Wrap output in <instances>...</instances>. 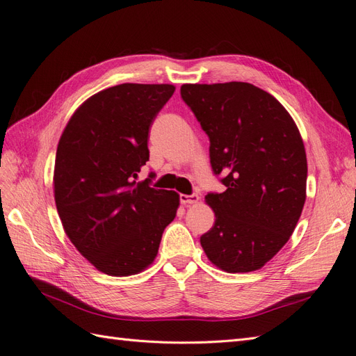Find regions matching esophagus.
I'll return each mask as SVG.
<instances>
[{
	"instance_id": "esophagus-1",
	"label": "esophagus",
	"mask_w": 356,
	"mask_h": 356,
	"mask_svg": "<svg viewBox=\"0 0 356 356\" xmlns=\"http://www.w3.org/2000/svg\"><path fill=\"white\" fill-rule=\"evenodd\" d=\"M199 196L197 195H179V202L182 205H193L199 202Z\"/></svg>"
}]
</instances>
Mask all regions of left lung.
<instances>
[{
  "mask_svg": "<svg viewBox=\"0 0 356 356\" xmlns=\"http://www.w3.org/2000/svg\"><path fill=\"white\" fill-rule=\"evenodd\" d=\"M181 97L208 134L211 166L226 186L205 196L216 222L200 245L226 273L261 270L289 241L304 208L300 130L280 102L247 82L184 83Z\"/></svg>",
  "mask_w": 356,
  "mask_h": 356,
  "instance_id": "1",
  "label": "left lung"
}]
</instances>
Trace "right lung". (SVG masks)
Listing matches in <instances>:
<instances>
[{
  "label": "right lung",
  "mask_w": 356,
  "mask_h": 356,
  "mask_svg": "<svg viewBox=\"0 0 356 356\" xmlns=\"http://www.w3.org/2000/svg\"><path fill=\"white\" fill-rule=\"evenodd\" d=\"M175 91L169 83H121L91 95L61 134L54 196L65 235L99 271L127 277L148 268L179 207L177 191L138 174L148 133Z\"/></svg>",
  "instance_id": "obj_1"
}]
</instances>
